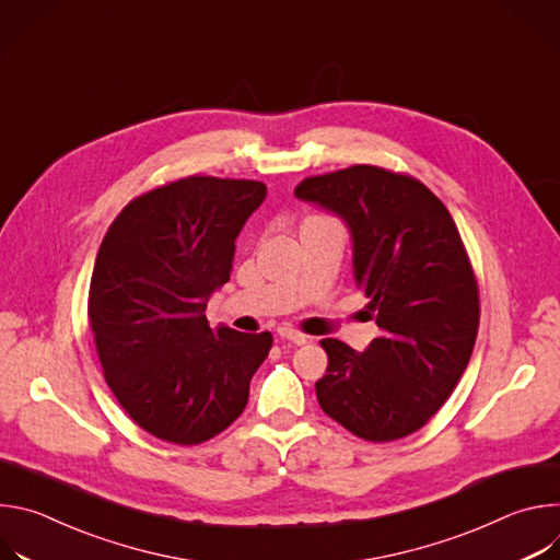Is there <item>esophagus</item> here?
Masks as SVG:
<instances>
[{"mask_svg": "<svg viewBox=\"0 0 560 560\" xmlns=\"http://www.w3.org/2000/svg\"><path fill=\"white\" fill-rule=\"evenodd\" d=\"M279 337H281L283 341L294 343V346H303V343H307V337H305L303 332L294 330L292 326H283V328H279Z\"/></svg>", "mask_w": 560, "mask_h": 560, "instance_id": "34e87169", "label": "esophagus"}]
</instances>
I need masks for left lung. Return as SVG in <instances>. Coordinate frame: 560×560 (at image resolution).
<instances>
[{
  "instance_id": "1",
  "label": "left lung",
  "mask_w": 560,
  "mask_h": 560,
  "mask_svg": "<svg viewBox=\"0 0 560 560\" xmlns=\"http://www.w3.org/2000/svg\"><path fill=\"white\" fill-rule=\"evenodd\" d=\"M294 195L341 217L357 288L381 328L365 352L324 339L322 410L385 443L423 428L447 401L474 350L478 288L456 223L421 182L376 166L303 179Z\"/></svg>"
}]
</instances>
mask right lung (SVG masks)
I'll use <instances>...</instances> for the list:
<instances>
[{"label":"right lung","mask_w":560,"mask_h":560,"mask_svg":"<svg viewBox=\"0 0 560 560\" xmlns=\"http://www.w3.org/2000/svg\"><path fill=\"white\" fill-rule=\"evenodd\" d=\"M266 195L261 182L186 177L132 199L104 236L91 330L119 406L156 439L203 443L248 404L272 335L212 330L206 305Z\"/></svg>","instance_id":"obj_1"}]
</instances>
